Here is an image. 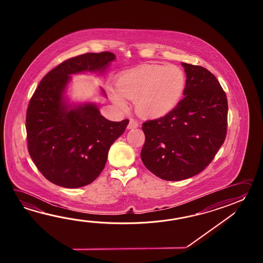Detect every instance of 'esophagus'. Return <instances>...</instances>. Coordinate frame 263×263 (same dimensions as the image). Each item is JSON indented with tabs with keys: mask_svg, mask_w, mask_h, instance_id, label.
<instances>
[{
	"mask_svg": "<svg viewBox=\"0 0 263 263\" xmlns=\"http://www.w3.org/2000/svg\"><path fill=\"white\" fill-rule=\"evenodd\" d=\"M138 126H139V123H138L136 120L130 119L129 124H128V129H135V128H137Z\"/></svg>",
	"mask_w": 263,
	"mask_h": 263,
	"instance_id": "esophagus-1",
	"label": "esophagus"
}]
</instances>
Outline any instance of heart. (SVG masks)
I'll use <instances>...</instances> for the list:
<instances>
[{
    "label": "heart",
    "instance_id": "obj_1",
    "mask_svg": "<svg viewBox=\"0 0 263 263\" xmlns=\"http://www.w3.org/2000/svg\"><path fill=\"white\" fill-rule=\"evenodd\" d=\"M117 90L111 97L118 106L125 108L127 99H135L140 115L160 118L171 112L181 100L186 76L174 65H145L121 73L117 80Z\"/></svg>",
    "mask_w": 263,
    "mask_h": 263
}]
</instances>
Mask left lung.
Returning a JSON list of instances; mask_svg holds the SVG:
<instances>
[{
	"instance_id": "obj_1",
	"label": "left lung",
	"mask_w": 263,
	"mask_h": 263,
	"mask_svg": "<svg viewBox=\"0 0 263 263\" xmlns=\"http://www.w3.org/2000/svg\"><path fill=\"white\" fill-rule=\"evenodd\" d=\"M184 98L162 118L147 120L141 159L151 173L178 181L200 173L223 145L228 130V99L207 68L182 63Z\"/></svg>"
}]
</instances>
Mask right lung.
<instances>
[{
    "label": "right lung",
    "instance_id": "1",
    "mask_svg": "<svg viewBox=\"0 0 263 263\" xmlns=\"http://www.w3.org/2000/svg\"><path fill=\"white\" fill-rule=\"evenodd\" d=\"M115 58L109 51L69 58L40 81L30 100L29 154L40 173L54 184L79 188L94 181L105 166L110 146L129 123V119L115 122L103 118L95 104L71 109L63 101L70 74L103 71Z\"/></svg>",
    "mask_w": 263,
    "mask_h": 263
}]
</instances>
